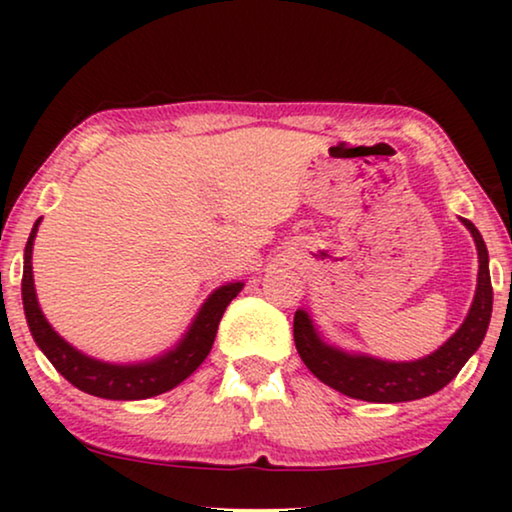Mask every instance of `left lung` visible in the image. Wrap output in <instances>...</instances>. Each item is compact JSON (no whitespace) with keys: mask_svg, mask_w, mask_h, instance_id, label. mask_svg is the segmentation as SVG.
<instances>
[{"mask_svg":"<svg viewBox=\"0 0 512 512\" xmlns=\"http://www.w3.org/2000/svg\"><path fill=\"white\" fill-rule=\"evenodd\" d=\"M464 226L471 230L475 247H478V291H475V300L466 321L438 352L410 363H391L370 359V356L345 354L340 349L328 347L314 331L307 312L298 310L293 317V340H296V349L305 366L340 394L370 403L417 401V398L436 394L445 384H450L485 338L494 298L485 240L468 219H464Z\"/></svg>","mask_w":512,"mask_h":512,"instance_id":"1","label":"left lung"}]
</instances>
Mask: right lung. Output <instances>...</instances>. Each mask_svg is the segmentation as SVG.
Returning a JSON list of instances; mask_svg holds the SVG:
<instances>
[{"instance_id":"1","label":"right lung","mask_w":512,"mask_h":512,"mask_svg":"<svg viewBox=\"0 0 512 512\" xmlns=\"http://www.w3.org/2000/svg\"><path fill=\"white\" fill-rule=\"evenodd\" d=\"M39 221L34 223L30 240L25 247V268H23V305L25 317L30 324V331L41 347V352L48 356L55 370L74 384L76 389L86 391L90 396L111 398V401H139V398H151L165 394L184 382L202 361L207 359L209 349L214 345L216 328L237 293L242 291V282L226 284L216 289L198 317H195L191 331L179 342L177 349L160 356L156 361L137 363V366H114V363H102L90 359V356L76 352L72 345H67L58 333L48 326L44 314L39 310L37 293H34L32 279V242L37 235Z\"/></svg>"}]
</instances>
